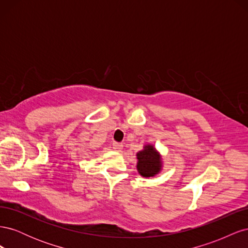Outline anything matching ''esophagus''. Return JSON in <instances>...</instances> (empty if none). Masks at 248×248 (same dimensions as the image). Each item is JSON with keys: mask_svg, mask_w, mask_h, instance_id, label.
<instances>
[{"mask_svg": "<svg viewBox=\"0 0 248 248\" xmlns=\"http://www.w3.org/2000/svg\"><path fill=\"white\" fill-rule=\"evenodd\" d=\"M112 148H114V150H116V151H121V150L123 149V144L122 142H114V144H112Z\"/></svg>", "mask_w": 248, "mask_h": 248, "instance_id": "34e87169", "label": "esophagus"}]
</instances>
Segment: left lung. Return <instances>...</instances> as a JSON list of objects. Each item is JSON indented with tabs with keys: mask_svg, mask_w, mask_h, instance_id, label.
Segmentation results:
<instances>
[{
	"mask_svg": "<svg viewBox=\"0 0 248 248\" xmlns=\"http://www.w3.org/2000/svg\"><path fill=\"white\" fill-rule=\"evenodd\" d=\"M137 170L141 177H155L162 170V156L152 144L144 145L137 153Z\"/></svg>",
	"mask_w": 248,
	"mask_h": 248,
	"instance_id": "8db88e82",
	"label": "left lung"
}]
</instances>
